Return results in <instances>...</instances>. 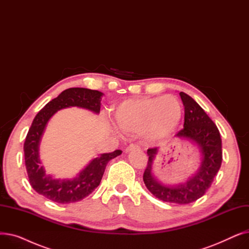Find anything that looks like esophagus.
I'll return each instance as SVG.
<instances>
[{
    "label": "esophagus",
    "instance_id": "34e87169",
    "mask_svg": "<svg viewBox=\"0 0 249 249\" xmlns=\"http://www.w3.org/2000/svg\"><path fill=\"white\" fill-rule=\"evenodd\" d=\"M137 149H139V146H138V145H136V144H130L128 147H126L125 152L128 153V152H131V151L137 150Z\"/></svg>",
    "mask_w": 249,
    "mask_h": 249
}]
</instances>
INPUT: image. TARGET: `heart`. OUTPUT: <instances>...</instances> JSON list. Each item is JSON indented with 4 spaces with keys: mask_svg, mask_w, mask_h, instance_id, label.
<instances>
[{
    "mask_svg": "<svg viewBox=\"0 0 249 249\" xmlns=\"http://www.w3.org/2000/svg\"><path fill=\"white\" fill-rule=\"evenodd\" d=\"M179 101L167 95L162 98L126 100L114 112L115 121L128 132H142L149 141H159L172 134L181 118Z\"/></svg>",
    "mask_w": 249,
    "mask_h": 249,
    "instance_id": "obj_1",
    "label": "heart"
}]
</instances>
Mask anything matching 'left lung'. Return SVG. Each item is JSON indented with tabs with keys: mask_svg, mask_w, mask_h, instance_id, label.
<instances>
[{
	"mask_svg": "<svg viewBox=\"0 0 249 249\" xmlns=\"http://www.w3.org/2000/svg\"><path fill=\"white\" fill-rule=\"evenodd\" d=\"M179 96L185 106V123L184 129L175 135V139L189 141L199 148L201 153L199 168L185 181L174 185L164 184L153 174V163L160 148H149L143 180L148 191L158 199L185 205L200 199L211 187L222 162V141L217 126L200 105L182 91Z\"/></svg>",
	"mask_w": 249,
	"mask_h": 249,
	"instance_id": "left-lung-1",
	"label": "left lung"
}]
</instances>
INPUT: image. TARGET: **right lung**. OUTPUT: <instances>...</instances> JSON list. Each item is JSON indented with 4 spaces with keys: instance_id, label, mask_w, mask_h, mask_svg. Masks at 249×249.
Returning <instances> with one entry per match:
<instances>
[{
    "instance_id": "obj_1",
    "label": "right lung",
    "mask_w": 249,
    "mask_h": 249,
    "mask_svg": "<svg viewBox=\"0 0 249 249\" xmlns=\"http://www.w3.org/2000/svg\"><path fill=\"white\" fill-rule=\"evenodd\" d=\"M103 96L102 91L96 89L71 88L47 103L35 116L24 143L25 165L31 187L46 199L59 204H70L88 197L100 185L107 163L122 153L121 150H115L100 154L72 178H56L48 175L41 163L39 146L51 117L57 111L71 107L99 114Z\"/></svg>"
}]
</instances>
